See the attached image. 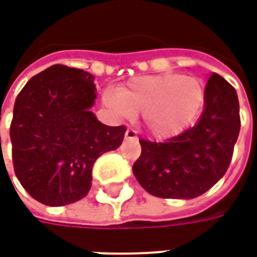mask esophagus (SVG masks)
I'll return each instance as SVG.
<instances>
[{"label": "esophagus", "instance_id": "34e87169", "mask_svg": "<svg viewBox=\"0 0 257 257\" xmlns=\"http://www.w3.org/2000/svg\"><path fill=\"white\" fill-rule=\"evenodd\" d=\"M132 139H138L136 132H135L134 129H128V131L125 132V140H132Z\"/></svg>", "mask_w": 257, "mask_h": 257}]
</instances>
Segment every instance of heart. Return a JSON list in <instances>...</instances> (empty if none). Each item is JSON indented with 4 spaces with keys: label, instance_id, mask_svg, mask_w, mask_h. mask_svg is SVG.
<instances>
[{
    "label": "heart",
    "instance_id": "1",
    "mask_svg": "<svg viewBox=\"0 0 257 257\" xmlns=\"http://www.w3.org/2000/svg\"><path fill=\"white\" fill-rule=\"evenodd\" d=\"M205 99L201 79L178 73L138 77L117 93H103L104 106L118 117L134 118L142 112L145 128L158 139H169L190 128L202 111Z\"/></svg>",
    "mask_w": 257,
    "mask_h": 257
}]
</instances>
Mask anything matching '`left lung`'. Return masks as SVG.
<instances>
[{
  "label": "left lung",
  "instance_id": "left-lung-1",
  "mask_svg": "<svg viewBox=\"0 0 257 257\" xmlns=\"http://www.w3.org/2000/svg\"><path fill=\"white\" fill-rule=\"evenodd\" d=\"M205 90L204 111L193 128L165 143L140 140L142 154L132 169L140 186L151 195L195 198L224 176L241 126L238 96L215 73Z\"/></svg>",
  "mask_w": 257,
  "mask_h": 257
}]
</instances>
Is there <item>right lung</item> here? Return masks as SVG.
Wrapping results in <instances>:
<instances>
[{
    "label": "right lung",
    "instance_id": "right-lung-1",
    "mask_svg": "<svg viewBox=\"0 0 257 257\" xmlns=\"http://www.w3.org/2000/svg\"><path fill=\"white\" fill-rule=\"evenodd\" d=\"M93 81L88 71L55 64L16 97L9 134L15 173L41 204L63 206L84 198L96 160L122 143L125 126L104 125L90 111Z\"/></svg>",
    "mask_w": 257,
    "mask_h": 257
}]
</instances>
